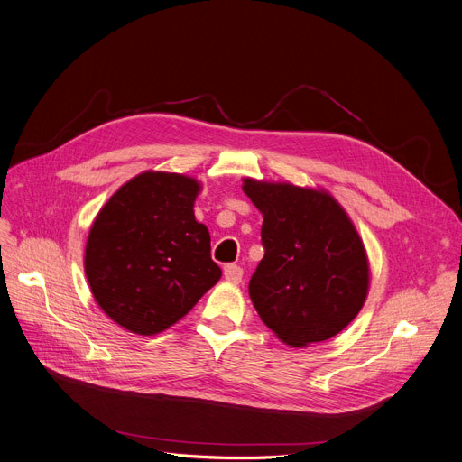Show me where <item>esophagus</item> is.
<instances>
[{"label":"esophagus","instance_id":"obj_1","mask_svg":"<svg viewBox=\"0 0 462 462\" xmlns=\"http://www.w3.org/2000/svg\"><path fill=\"white\" fill-rule=\"evenodd\" d=\"M242 268L238 264H226L224 266V276L229 283H240L242 282Z\"/></svg>","mask_w":462,"mask_h":462}]
</instances>
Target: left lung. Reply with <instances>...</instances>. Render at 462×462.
<instances>
[{
    "label": "left lung",
    "mask_w": 462,
    "mask_h": 462,
    "mask_svg": "<svg viewBox=\"0 0 462 462\" xmlns=\"http://www.w3.org/2000/svg\"><path fill=\"white\" fill-rule=\"evenodd\" d=\"M263 214L264 257L250 298L266 327L289 346L337 336L369 292V259L346 210L324 188L242 179Z\"/></svg>",
    "instance_id": "1"
}]
</instances>
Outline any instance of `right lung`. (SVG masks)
Returning a JSON list of instances; mask_svg holds the SVG:
<instances>
[{"label": "right lung", "instance_id": "obj_1", "mask_svg": "<svg viewBox=\"0 0 462 462\" xmlns=\"http://www.w3.org/2000/svg\"><path fill=\"white\" fill-rule=\"evenodd\" d=\"M201 182L143 171L106 201L89 229L84 268L100 310L132 334L168 330L222 278L210 235L194 216Z\"/></svg>", "mask_w": 462, "mask_h": 462}]
</instances>
